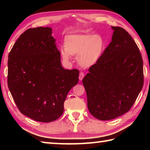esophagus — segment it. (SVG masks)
Listing matches in <instances>:
<instances>
[{"mask_svg": "<svg viewBox=\"0 0 150 150\" xmlns=\"http://www.w3.org/2000/svg\"><path fill=\"white\" fill-rule=\"evenodd\" d=\"M84 77H85V73L83 72H81L79 73V80L80 81L83 80V79L84 78Z\"/></svg>", "mask_w": 150, "mask_h": 150, "instance_id": "34e87169", "label": "esophagus"}]
</instances>
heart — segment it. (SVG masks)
I'll return each instance as SVG.
<instances>
[{
  "label": "heart",
  "mask_w": 150,
  "mask_h": 150,
  "mask_svg": "<svg viewBox=\"0 0 150 150\" xmlns=\"http://www.w3.org/2000/svg\"><path fill=\"white\" fill-rule=\"evenodd\" d=\"M61 54L65 60L77 55V61L83 67H90L98 62L105 50V43L99 34L89 33L71 34L65 36Z\"/></svg>",
  "instance_id": "obj_1"
}]
</instances>
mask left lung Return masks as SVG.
<instances>
[{
	"mask_svg": "<svg viewBox=\"0 0 150 150\" xmlns=\"http://www.w3.org/2000/svg\"><path fill=\"white\" fill-rule=\"evenodd\" d=\"M112 28V42L83 79L88 110L100 120L115 119L130 110L144 85L138 45L122 28Z\"/></svg>",
	"mask_w": 150,
	"mask_h": 150,
	"instance_id": "8db88e82",
	"label": "left lung"
}]
</instances>
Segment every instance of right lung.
Segmentation results:
<instances>
[{
	"label": "right lung",
	"instance_id": "right-lung-1",
	"mask_svg": "<svg viewBox=\"0 0 150 150\" xmlns=\"http://www.w3.org/2000/svg\"><path fill=\"white\" fill-rule=\"evenodd\" d=\"M52 28L38 27L20 35L8 54V87L20 112L50 122L62 115L67 93L77 84L78 69H65Z\"/></svg>",
	"mask_w": 150,
	"mask_h": 150
}]
</instances>
